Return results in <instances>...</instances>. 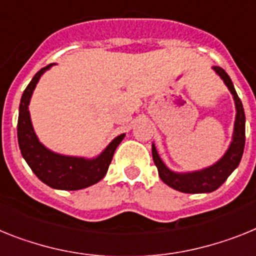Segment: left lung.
<instances>
[{"instance_id": "left-lung-1", "label": "left lung", "mask_w": 256, "mask_h": 256, "mask_svg": "<svg viewBox=\"0 0 256 256\" xmlns=\"http://www.w3.org/2000/svg\"><path fill=\"white\" fill-rule=\"evenodd\" d=\"M214 72L216 73L230 94L233 96L236 106V118L234 126H233L232 142H230L228 150H226L220 158L215 164L208 166L205 168L196 171H188V172H178V171L171 170L162 161L158 152L156 150L154 143L152 144V156L154 165L157 166L158 175L161 180L168 186L174 188L183 193H210L216 190L224 182L228 179L233 171L240 165V161L244 154V148H245V110L241 103V99L238 98L234 90L233 82L230 77L226 74V70L220 66H212Z\"/></svg>"}]
</instances>
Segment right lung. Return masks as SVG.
I'll use <instances>...</instances> for the list:
<instances>
[{"mask_svg": "<svg viewBox=\"0 0 256 256\" xmlns=\"http://www.w3.org/2000/svg\"><path fill=\"white\" fill-rule=\"evenodd\" d=\"M52 66H55V63L48 64L36 73L22 95L18 118V143L23 158L42 183L54 190H84L100 182L106 176L116 148L124 140L126 134L116 136L100 154L92 158L60 154L44 146L33 128L30 103L41 76Z\"/></svg>", "mask_w": 256, "mask_h": 256, "instance_id": "obj_1", "label": "right lung"}]
</instances>
